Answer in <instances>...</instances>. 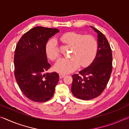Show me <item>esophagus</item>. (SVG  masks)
<instances>
[{"label":"esophagus","mask_w":129,"mask_h":129,"mask_svg":"<svg viewBox=\"0 0 129 129\" xmlns=\"http://www.w3.org/2000/svg\"><path fill=\"white\" fill-rule=\"evenodd\" d=\"M65 76V75H64V74H59V77H60V79H62V78H63V77H64Z\"/></svg>","instance_id":"1"}]
</instances>
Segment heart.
I'll list each match as a JSON object with an SVG mask.
<instances>
[{"mask_svg": "<svg viewBox=\"0 0 129 129\" xmlns=\"http://www.w3.org/2000/svg\"><path fill=\"white\" fill-rule=\"evenodd\" d=\"M61 40L67 45L72 46L70 58H61L54 65L57 72L68 73L79 68L86 67L91 64L97 52L98 43L95 38L90 35L83 36L76 32H68L61 37ZM47 57L51 60H56L60 57L56 38H52L45 46Z\"/></svg>", "mask_w": 129, "mask_h": 129, "instance_id": "b5f03b06", "label": "heart"}]
</instances>
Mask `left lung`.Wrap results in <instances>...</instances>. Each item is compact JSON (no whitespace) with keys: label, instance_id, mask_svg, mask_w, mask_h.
Returning <instances> with one entry per match:
<instances>
[{"label":"left lung","instance_id":"1","mask_svg":"<svg viewBox=\"0 0 129 129\" xmlns=\"http://www.w3.org/2000/svg\"><path fill=\"white\" fill-rule=\"evenodd\" d=\"M98 34L96 54L91 64L72 75L71 91L78 99L88 101L99 96L105 89L112 72V52L105 35L90 26ZM82 76H81V75Z\"/></svg>","mask_w":129,"mask_h":129}]
</instances>
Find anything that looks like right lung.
Instances as JSON below:
<instances>
[{
  "label": "right lung",
  "instance_id": "obj_1",
  "mask_svg": "<svg viewBox=\"0 0 129 129\" xmlns=\"http://www.w3.org/2000/svg\"><path fill=\"white\" fill-rule=\"evenodd\" d=\"M59 31L57 28L37 26L24 34L16 46L14 58L16 81L22 93L33 102L49 101L59 80L56 72L44 74L50 67L46 54V43Z\"/></svg>",
  "mask_w": 129,
  "mask_h": 129
}]
</instances>
